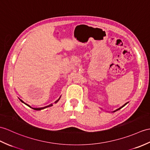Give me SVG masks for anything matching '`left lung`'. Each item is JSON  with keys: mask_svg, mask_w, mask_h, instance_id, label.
<instances>
[{"mask_svg": "<svg viewBox=\"0 0 150 150\" xmlns=\"http://www.w3.org/2000/svg\"><path fill=\"white\" fill-rule=\"evenodd\" d=\"M127 103H128V102H127V103H125V104H124V105H123L122 107H121L120 108H119V109H117V110H115V111H114V112H116V111H117V110H120V109H121V108H122V107H124L125 105H126Z\"/></svg>", "mask_w": 150, "mask_h": 150, "instance_id": "8db88e82", "label": "left lung"}]
</instances>
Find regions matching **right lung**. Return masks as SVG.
<instances>
[{
  "label": "right lung",
  "instance_id": "1",
  "mask_svg": "<svg viewBox=\"0 0 150 150\" xmlns=\"http://www.w3.org/2000/svg\"><path fill=\"white\" fill-rule=\"evenodd\" d=\"M60 98H61V96L60 97H59V98L57 100H56V101H55V103H57V102H58V101L59 100V99H60ZM20 101H21V102H23V103H24L23 102V101L22 100H20ZM25 105H27V104H26V103H25ZM52 105H53V104H52V103H51V104H50V105H47V106H46V107H40V108H32V109H33L34 110H41V109H45V108H47V107H51ZM28 106H29V107H30L29 105H28Z\"/></svg>",
  "mask_w": 150,
  "mask_h": 150
}]
</instances>
